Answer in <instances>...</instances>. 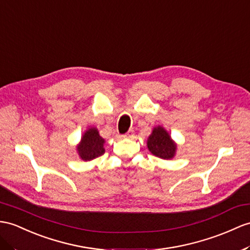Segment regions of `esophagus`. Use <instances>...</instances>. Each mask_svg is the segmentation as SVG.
<instances>
[{
    "label": "esophagus",
    "mask_w": 250,
    "mask_h": 250,
    "mask_svg": "<svg viewBox=\"0 0 250 250\" xmlns=\"http://www.w3.org/2000/svg\"><path fill=\"white\" fill-rule=\"evenodd\" d=\"M132 136H133V130H128L125 133V135H123L122 137H123V138H131Z\"/></svg>",
    "instance_id": "obj_1"
}]
</instances>
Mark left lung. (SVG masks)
Returning <instances> with one entry per match:
<instances>
[{
    "mask_svg": "<svg viewBox=\"0 0 250 250\" xmlns=\"http://www.w3.org/2000/svg\"><path fill=\"white\" fill-rule=\"evenodd\" d=\"M147 147L153 155L162 158V159H171L175 155L176 145L171 140L168 133L162 127H156L153 133L147 140Z\"/></svg>",
    "mask_w": 250,
    "mask_h": 250,
    "instance_id": "1",
    "label": "left lung"
}]
</instances>
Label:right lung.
<instances>
[{"label":"right lung","mask_w":250,"mask_h":250,"mask_svg":"<svg viewBox=\"0 0 250 250\" xmlns=\"http://www.w3.org/2000/svg\"><path fill=\"white\" fill-rule=\"evenodd\" d=\"M104 142V139L99 135L97 129L91 128L87 130L82 138L81 144L77 147L79 156L82 157L83 160L89 161L104 155L105 149L103 147Z\"/></svg>","instance_id":"obj_1"}]
</instances>
